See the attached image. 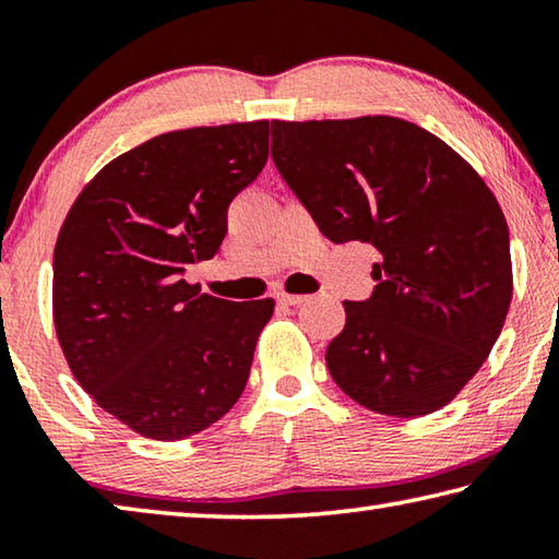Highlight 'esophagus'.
<instances>
[{"label":"esophagus","instance_id":"34e87169","mask_svg":"<svg viewBox=\"0 0 559 559\" xmlns=\"http://www.w3.org/2000/svg\"><path fill=\"white\" fill-rule=\"evenodd\" d=\"M276 300L281 302V306H302V302L308 300V296H298V293H286V290H281L278 296H276Z\"/></svg>","mask_w":559,"mask_h":559}]
</instances>
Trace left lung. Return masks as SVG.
Listing matches in <instances>:
<instances>
[{"mask_svg":"<svg viewBox=\"0 0 559 559\" xmlns=\"http://www.w3.org/2000/svg\"><path fill=\"white\" fill-rule=\"evenodd\" d=\"M271 157L333 243L380 253L367 300H345L325 349L349 400L386 416L447 406L503 330L513 269L506 216L466 159L390 116L271 122Z\"/></svg>","mask_w":559,"mask_h":559,"instance_id":"1","label":"left lung"}]
</instances>
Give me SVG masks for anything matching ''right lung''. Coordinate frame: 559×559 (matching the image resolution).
I'll list each match as a JSON object with an SVG mask.
<instances>
[{"label":"right lung","mask_w":559,"mask_h":559,"mask_svg":"<svg viewBox=\"0 0 559 559\" xmlns=\"http://www.w3.org/2000/svg\"><path fill=\"white\" fill-rule=\"evenodd\" d=\"M269 159V120L157 135L73 202L53 249V325L100 409L157 441L200 433L249 380L273 300L231 302L185 281Z\"/></svg>","instance_id":"1"}]
</instances>
